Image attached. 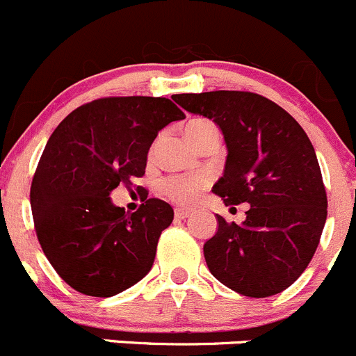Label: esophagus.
Segmentation results:
<instances>
[{
    "label": "esophagus",
    "instance_id": "esophagus-1",
    "mask_svg": "<svg viewBox=\"0 0 356 356\" xmlns=\"http://www.w3.org/2000/svg\"><path fill=\"white\" fill-rule=\"evenodd\" d=\"M175 216H177L178 220H185V218L190 216V211L183 209V207H177V209H175Z\"/></svg>",
    "mask_w": 356,
    "mask_h": 356
}]
</instances>
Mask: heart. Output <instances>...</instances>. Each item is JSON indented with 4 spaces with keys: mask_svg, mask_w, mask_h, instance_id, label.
Returning <instances> with one entry per match:
<instances>
[{
    "mask_svg": "<svg viewBox=\"0 0 356 356\" xmlns=\"http://www.w3.org/2000/svg\"><path fill=\"white\" fill-rule=\"evenodd\" d=\"M214 128L209 121H204V119H195V121L188 122L185 128L186 136L192 142L193 138L200 135L206 129ZM206 186V181L202 178H179V177H171L166 178L163 183H161V192L163 195H166L168 199L175 200V202L181 204V206H190L197 200L200 190Z\"/></svg>",
    "mask_w": 356,
    "mask_h": 356,
    "instance_id": "b5f03b06",
    "label": "heart"
}]
</instances>
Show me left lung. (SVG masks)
I'll return each mask as SVG.
<instances>
[{
    "instance_id": "obj_1",
    "label": "left lung",
    "mask_w": 356,
    "mask_h": 356,
    "mask_svg": "<svg viewBox=\"0 0 356 356\" xmlns=\"http://www.w3.org/2000/svg\"><path fill=\"white\" fill-rule=\"evenodd\" d=\"M171 98L220 126L228 156L213 192L227 206H251L242 225L216 214L218 232L204 244L207 268L242 296L282 293L312 261L327 220L325 186L308 135L280 105L251 91Z\"/></svg>"
}]
</instances>
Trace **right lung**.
<instances>
[{
  "label": "right lung",
  "mask_w": 356,
  "mask_h": 356,
  "mask_svg": "<svg viewBox=\"0 0 356 356\" xmlns=\"http://www.w3.org/2000/svg\"><path fill=\"white\" fill-rule=\"evenodd\" d=\"M183 118L170 98L107 97L77 107L50 136L31 209L44 256L77 293L111 298L150 272L173 207L145 195L129 214L111 192L145 175L157 133Z\"/></svg>",
  "instance_id": "1"
}]
</instances>
